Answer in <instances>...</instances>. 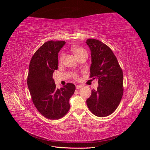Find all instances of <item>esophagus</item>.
I'll use <instances>...</instances> for the list:
<instances>
[{
  "label": "esophagus",
  "instance_id": "obj_1",
  "mask_svg": "<svg viewBox=\"0 0 150 150\" xmlns=\"http://www.w3.org/2000/svg\"><path fill=\"white\" fill-rule=\"evenodd\" d=\"M82 87H83L82 85H77L76 88V89H79L80 88H81Z\"/></svg>",
  "mask_w": 150,
  "mask_h": 150
}]
</instances>
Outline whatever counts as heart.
I'll return each mask as SVG.
<instances>
[{"label": "heart", "mask_w": 150, "mask_h": 150, "mask_svg": "<svg viewBox=\"0 0 150 150\" xmlns=\"http://www.w3.org/2000/svg\"><path fill=\"white\" fill-rule=\"evenodd\" d=\"M71 51L78 58L83 54H87L86 51L84 49H83V47H78V46L72 47ZM64 54L62 53L61 54V56H59V62L60 63H62L63 62V61H64ZM73 77L75 79H78V78H79L78 75L76 74H74Z\"/></svg>", "instance_id": "heart-1"}]
</instances>
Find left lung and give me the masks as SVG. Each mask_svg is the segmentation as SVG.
Wrapping results in <instances>:
<instances>
[{"mask_svg": "<svg viewBox=\"0 0 150 150\" xmlns=\"http://www.w3.org/2000/svg\"><path fill=\"white\" fill-rule=\"evenodd\" d=\"M91 51L90 78L98 79L97 90L91 91L86 103L99 117L111 115L119 106L123 94V73L112 50L100 40H86Z\"/></svg>", "mask_w": 150, "mask_h": 150, "instance_id": "left-lung-1", "label": "left lung"}]
</instances>
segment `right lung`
I'll return each mask as SVG.
<instances>
[{
	"instance_id": "obj_1",
	"label": "right lung",
	"mask_w": 150,
	"mask_h": 150,
	"mask_svg": "<svg viewBox=\"0 0 150 150\" xmlns=\"http://www.w3.org/2000/svg\"><path fill=\"white\" fill-rule=\"evenodd\" d=\"M66 44L63 40H49L40 46L31 58L28 76V86L35 108L49 120H59L70 109L69 100L76 87L67 83L57 89L52 79L57 69L58 52Z\"/></svg>"
}]
</instances>
